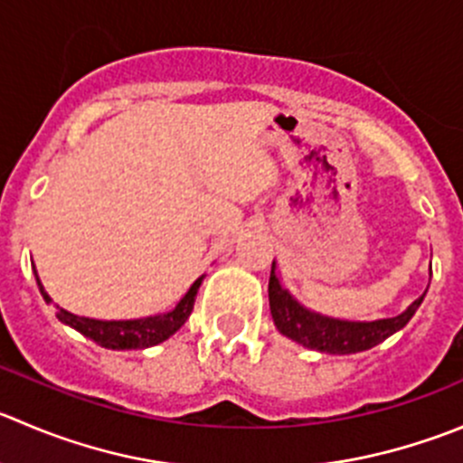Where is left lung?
Listing matches in <instances>:
<instances>
[{
	"mask_svg": "<svg viewBox=\"0 0 463 463\" xmlns=\"http://www.w3.org/2000/svg\"><path fill=\"white\" fill-rule=\"evenodd\" d=\"M423 298L425 294L398 317L378 318V321H348V318H332L314 312V309L305 307L298 298H294L291 291L282 287L276 260H273L271 276H269V307H271L278 332L309 351L327 353V355H353V353L369 351L373 345L383 344L387 336L402 330L410 323Z\"/></svg>",
	"mask_w": 463,
	"mask_h": 463,
	"instance_id": "1",
	"label": "left lung"
}]
</instances>
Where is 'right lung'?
<instances>
[{"label": "right lung", "instance_id": "add662e5", "mask_svg": "<svg viewBox=\"0 0 463 463\" xmlns=\"http://www.w3.org/2000/svg\"><path fill=\"white\" fill-rule=\"evenodd\" d=\"M203 278L205 276L196 278V280L192 282L190 289H187V294L178 300L176 307L163 314H151V317L142 318H122V321H103V318L79 317V314H71L67 312V309L58 307L56 317L58 321L74 327L76 332H80L83 336L92 339L94 344H99L101 348H110V351H137V348H149V345L163 344V341L169 339L174 332L181 330V326L190 318L192 309H194L196 291H199ZM35 282H38L43 298L47 300V303H52V296L44 291L43 282H40L38 278V271H35Z\"/></svg>", "mask_w": 463, "mask_h": 463}]
</instances>
